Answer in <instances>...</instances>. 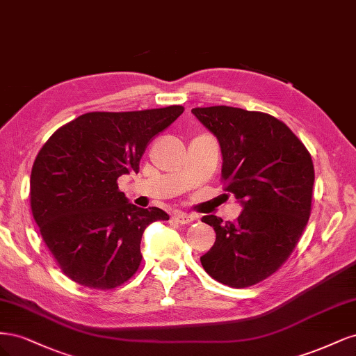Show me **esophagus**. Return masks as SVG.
<instances>
[{
    "mask_svg": "<svg viewBox=\"0 0 356 356\" xmlns=\"http://www.w3.org/2000/svg\"><path fill=\"white\" fill-rule=\"evenodd\" d=\"M174 218H175L179 224H190V222L197 220L196 215L187 213V212H181V211H177V212L174 213Z\"/></svg>",
    "mask_w": 356,
    "mask_h": 356,
    "instance_id": "obj_1",
    "label": "esophagus"
}]
</instances>
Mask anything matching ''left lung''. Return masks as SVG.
Masks as SVG:
<instances>
[{"instance_id": "8db88e82", "label": "left lung", "mask_w": 356, "mask_h": 356, "mask_svg": "<svg viewBox=\"0 0 356 356\" xmlns=\"http://www.w3.org/2000/svg\"><path fill=\"white\" fill-rule=\"evenodd\" d=\"M191 113L217 136L224 190L243 207L234 222L202 218L217 239L200 263L224 285H255L279 270L301 238L312 209L314 161L293 131L270 114L225 105Z\"/></svg>"}]
</instances>
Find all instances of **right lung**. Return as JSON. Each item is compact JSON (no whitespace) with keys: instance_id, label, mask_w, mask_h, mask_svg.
Returning a JSON list of instances; mask_svg holds the SVG:
<instances>
[{"instance_id":"add662e5","label":"right lung","mask_w":356,"mask_h":356,"mask_svg":"<svg viewBox=\"0 0 356 356\" xmlns=\"http://www.w3.org/2000/svg\"><path fill=\"white\" fill-rule=\"evenodd\" d=\"M184 106L86 113L42 145L31 172V211L42 241L74 282L113 289L141 264L148 224L166 221L159 208H138L117 179L139 172L148 143L174 123Z\"/></svg>"}]
</instances>
